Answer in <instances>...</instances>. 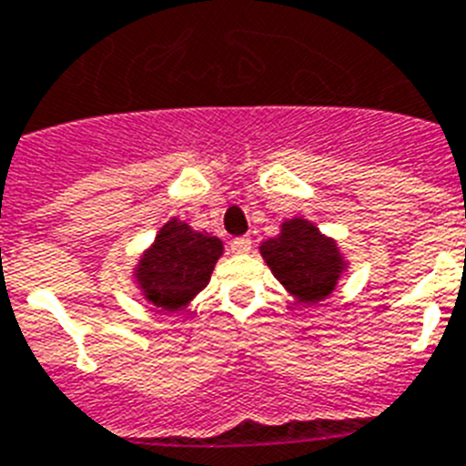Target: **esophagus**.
<instances>
[{
	"label": "esophagus",
	"instance_id": "34e87169",
	"mask_svg": "<svg viewBox=\"0 0 466 466\" xmlns=\"http://www.w3.org/2000/svg\"><path fill=\"white\" fill-rule=\"evenodd\" d=\"M230 249H233V252H236V255H248L249 249H252V240H249L248 236L236 238V240L230 242Z\"/></svg>",
	"mask_w": 466,
	"mask_h": 466
}]
</instances>
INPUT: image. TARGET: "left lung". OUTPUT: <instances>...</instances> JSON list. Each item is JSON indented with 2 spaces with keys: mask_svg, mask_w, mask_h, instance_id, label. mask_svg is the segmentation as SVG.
<instances>
[{
  "mask_svg": "<svg viewBox=\"0 0 466 466\" xmlns=\"http://www.w3.org/2000/svg\"><path fill=\"white\" fill-rule=\"evenodd\" d=\"M261 257L276 279L299 302H321L336 290L345 271L338 245L307 218H290L280 226L279 238L261 242Z\"/></svg>",
  "mask_w": 466,
  "mask_h": 466,
  "instance_id": "left-lung-1",
  "label": "left lung"
}]
</instances>
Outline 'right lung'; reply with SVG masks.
<instances>
[{"label":"right lung","mask_w":466,"mask_h":466,"mask_svg":"<svg viewBox=\"0 0 466 466\" xmlns=\"http://www.w3.org/2000/svg\"><path fill=\"white\" fill-rule=\"evenodd\" d=\"M224 242L209 233L171 218L157 233L155 245L142 255L136 279L142 295L161 309L176 311L207 288Z\"/></svg>","instance_id":"add662e5"}]
</instances>
